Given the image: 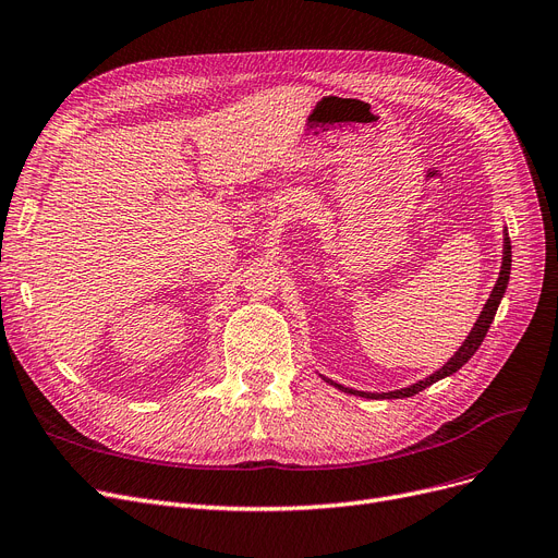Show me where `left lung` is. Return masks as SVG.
<instances>
[{"label":"left lung","mask_w":558,"mask_h":558,"mask_svg":"<svg viewBox=\"0 0 558 558\" xmlns=\"http://www.w3.org/2000/svg\"><path fill=\"white\" fill-rule=\"evenodd\" d=\"M510 262H512L510 236H508V230H504V255H501V271H499L497 284H494V290H492L487 303L483 305V311H481L476 324H473L471 333H469L466 340L462 342V347H460L458 352L452 354L439 369H435V373H432L429 377H425V379H421V381H416V384H411V386H407V388L388 390V393H365V390H354V388L340 386V384H336V381H331V379H326L324 375H319V377H322L326 384L336 386L338 390H342V393H349V396H361V398H369V400H398V398H411V396H416V393H421L423 388L432 386V384L439 381V379L450 377L452 373H458V369H460L473 354H476V349L481 347V342L485 340V336H487V331H489V324L494 322V315H497V311H499V303H501V299H504V294H506V287H508V280H510Z\"/></svg>","instance_id":"1"}]
</instances>
